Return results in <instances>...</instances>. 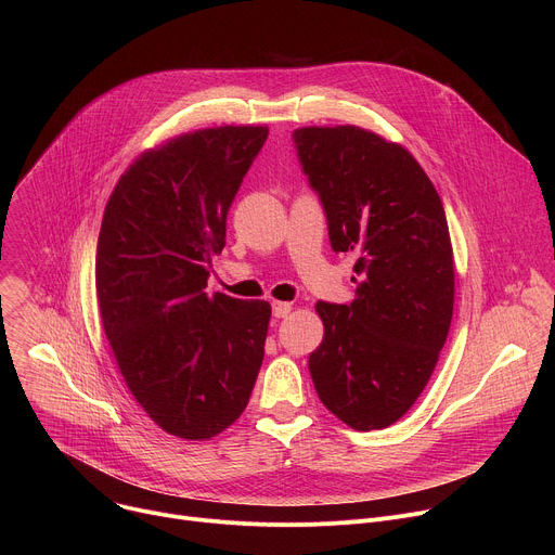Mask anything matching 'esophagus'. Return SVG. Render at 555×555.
Masks as SVG:
<instances>
[{
	"label": "esophagus",
	"instance_id": "obj_1",
	"mask_svg": "<svg viewBox=\"0 0 555 555\" xmlns=\"http://www.w3.org/2000/svg\"><path fill=\"white\" fill-rule=\"evenodd\" d=\"M292 311V302H283V300H274L272 302V313L274 319H285V315Z\"/></svg>",
	"mask_w": 555,
	"mask_h": 555
}]
</instances>
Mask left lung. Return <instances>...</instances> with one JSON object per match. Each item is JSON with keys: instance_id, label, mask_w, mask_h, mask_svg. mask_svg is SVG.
<instances>
[{"instance_id": "1", "label": "left lung", "mask_w": 555, "mask_h": 555, "mask_svg": "<svg viewBox=\"0 0 555 555\" xmlns=\"http://www.w3.org/2000/svg\"><path fill=\"white\" fill-rule=\"evenodd\" d=\"M294 142L332 248L358 257L351 305L315 302L325 336L309 373L340 422L379 430L417 402L448 338L454 261L443 204L411 151L369 129L300 127Z\"/></svg>"}]
</instances>
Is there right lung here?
<instances>
[{"mask_svg": "<svg viewBox=\"0 0 555 555\" xmlns=\"http://www.w3.org/2000/svg\"><path fill=\"white\" fill-rule=\"evenodd\" d=\"M268 138L263 125L189 131L140 153L105 206L96 296L127 388L189 441L236 422L257 382L272 307L206 292L228 208Z\"/></svg>", "mask_w": 555, "mask_h": 555, "instance_id": "right-lung-1", "label": "right lung"}]
</instances>
